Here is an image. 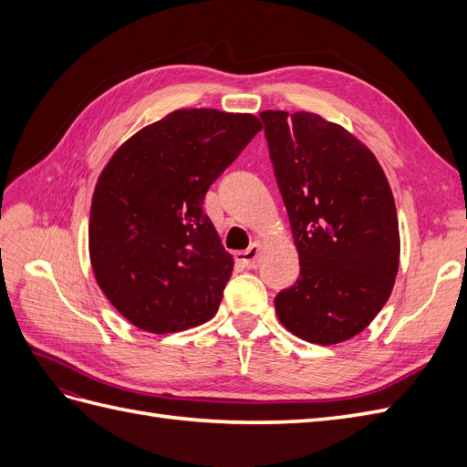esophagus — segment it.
Wrapping results in <instances>:
<instances>
[{
    "label": "esophagus",
    "instance_id": "esophagus-1",
    "mask_svg": "<svg viewBox=\"0 0 467 467\" xmlns=\"http://www.w3.org/2000/svg\"><path fill=\"white\" fill-rule=\"evenodd\" d=\"M261 245L259 244H251L245 251H237L235 253V261L239 265H244L245 268H255L257 266V257H259Z\"/></svg>",
    "mask_w": 467,
    "mask_h": 467
}]
</instances>
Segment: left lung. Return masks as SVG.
Here are the masks:
<instances>
[{
  "label": "left lung",
  "instance_id": "8db88e82",
  "mask_svg": "<svg viewBox=\"0 0 467 467\" xmlns=\"http://www.w3.org/2000/svg\"><path fill=\"white\" fill-rule=\"evenodd\" d=\"M259 117L300 255V278L278 292L276 316L307 343H343L368 327L398 275L389 182L343 126L306 110Z\"/></svg>",
  "mask_w": 467,
  "mask_h": 467
}]
</instances>
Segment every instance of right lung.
<instances>
[{"label": "right lung", "instance_id": "add662e5", "mask_svg": "<svg viewBox=\"0 0 467 467\" xmlns=\"http://www.w3.org/2000/svg\"><path fill=\"white\" fill-rule=\"evenodd\" d=\"M259 130L253 115L181 109L126 140L99 175L91 266L138 329L177 333L218 312L234 259L204 214V194Z\"/></svg>", "mask_w": 467, "mask_h": 467}]
</instances>
